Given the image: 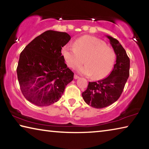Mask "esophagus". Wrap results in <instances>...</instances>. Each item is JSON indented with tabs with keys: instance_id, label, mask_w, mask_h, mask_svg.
I'll return each instance as SVG.
<instances>
[{
	"instance_id": "esophagus-1",
	"label": "esophagus",
	"mask_w": 149,
	"mask_h": 149,
	"mask_svg": "<svg viewBox=\"0 0 149 149\" xmlns=\"http://www.w3.org/2000/svg\"><path fill=\"white\" fill-rule=\"evenodd\" d=\"M79 76H78V75H74V79H79Z\"/></svg>"
}]
</instances>
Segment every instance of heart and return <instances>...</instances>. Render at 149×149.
<instances>
[{"label": "heart", "mask_w": 149, "mask_h": 149, "mask_svg": "<svg viewBox=\"0 0 149 149\" xmlns=\"http://www.w3.org/2000/svg\"><path fill=\"white\" fill-rule=\"evenodd\" d=\"M74 46H65L62 50L64 61L70 68L76 69L85 59V65L79 68L78 72L86 76L93 75L95 79H103L112 71L115 52L102 40L85 35L75 40Z\"/></svg>", "instance_id": "obj_1"}]
</instances>
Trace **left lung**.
Returning <instances> with one entry per match:
<instances>
[{
	"mask_svg": "<svg viewBox=\"0 0 149 149\" xmlns=\"http://www.w3.org/2000/svg\"><path fill=\"white\" fill-rule=\"evenodd\" d=\"M116 55L112 72L104 79L89 82L87 89L82 93L84 101L91 107L102 108L113 104L119 99L130 75V60L117 39L107 35Z\"/></svg>",
	"mask_w": 149,
	"mask_h": 149,
	"instance_id": "8db88e82",
	"label": "left lung"
}]
</instances>
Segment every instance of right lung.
Listing matches in <instances>:
<instances>
[{"label": "right lung", "instance_id": "obj_1", "mask_svg": "<svg viewBox=\"0 0 149 149\" xmlns=\"http://www.w3.org/2000/svg\"><path fill=\"white\" fill-rule=\"evenodd\" d=\"M70 39L67 33L49 30L35 37L21 52L17 79L22 94L30 102L38 107L54 104L74 79L61 52Z\"/></svg>", "mask_w": 149, "mask_h": 149}]
</instances>
